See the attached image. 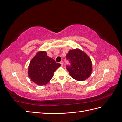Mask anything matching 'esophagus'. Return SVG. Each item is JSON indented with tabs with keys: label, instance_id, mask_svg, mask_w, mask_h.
I'll list each match as a JSON object with an SVG mask.
<instances>
[{
	"label": "esophagus",
	"instance_id": "esophagus-1",
	"mask_svg": "<svg viewBox=\"0 0 122 122\" xmlns=\"http://www.w3.org/2000/svg\"><path fill=\"white\" fill-rule=\"evenodd\" d=\"M60 64H61V66H63V65H64V63H63V62H62V61H61L60 62Z\"/></svg>",
	"mask_w": 122,
	"mask_h": 122
}]
</instances>
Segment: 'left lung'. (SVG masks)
Instances as JSON below:
<instances>
[{
  "mask_svg": "<svg viewBox=\"0 0 122 122\" xmlns=\"http://www.w3.org/2000/svg\"><path fill=\"white\" fill-rule=\"evenodd\" d=\"M71 64L67 66L70 75L78 81H83L91 76L93 71L92 62L88 55L79 49L70 50L66 55Z\"/></svg>",
  "mask_w": 122,
  "mask_h": 122,
  "instance_id": "left-lung-1",
  "label": "left lung"
}]
</instances>
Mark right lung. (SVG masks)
Segmentation results:
<instances>
[{"mask_svg":"<svg viewBox=\"0 0 122 122\" xmlns=\"http://www.w3.org/2000/svg\"><path fill=\"white\" fill-rule=\"evenodd\" d=\"M61 65L47 56L45 51H40L29 63L28 75L32 81L39 86H44L49 82L53 73Z\"/></svg>","mask_w":122,"mask_h":122,"instance_id":"1","label":"right lung"}]
</instances>
